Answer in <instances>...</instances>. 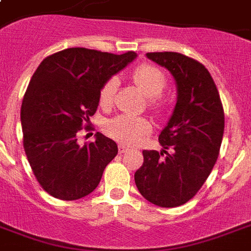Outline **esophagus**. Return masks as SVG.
Segmentation results:
<instances>
[{
    "mask_svg": "<svg viewBox=\"0 0 251 251\" xmlns=\"http://www.w3.org/2000/svg\"><path fill=\"white\" fill-rule=\"evenodd\" d=\"M118 151H120V153H125L129 151V149H127V147H125L124 145H120L118 146Z\"/></svg>",
    "mask_w": 251,
    "mask_h": 251,
    "instance_id": "obj_1",
    "label": "esophagus"
}]
</instances>
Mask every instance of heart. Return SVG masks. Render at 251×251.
Masks as SVG:
<instances>
[{"instance_id":"obj_1","label":"heart","mask_w":251,"mask_h":251,"mask_svg":"<svg viewBox=\"0 0 251 251\" xmlns=\"http://www.w3.org/2000/svg\"><path fill=\"white\" fill-rule=\"evenodd\" d=\"M133 80L143 91V94L151 99L150 101L151 106L159 108V104L155 98L160 96L167 86L164 73L152 65H142L134 70ZM117 84V78H110L102 84L100 95H99V100L102 106H109L113 102ZM150 129L151 126L147 120L130 117V116H120V117L110 120L106 124V131L110 137H113L114 139H117L118 142L126 146L138 145L145 138L146 134H149Z\"/></svg>"}]
</instances>
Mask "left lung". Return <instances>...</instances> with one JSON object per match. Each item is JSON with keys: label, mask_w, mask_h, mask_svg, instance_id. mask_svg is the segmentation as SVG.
Returning <instances> with one entry per match:
<instances>
[{"label": "left lung", "mask_w": 251, "mask_h": 251, "mask_svg": "<svg viewBox=\"0 0 251 251\" xmlns=\"http://www.w3.org/2000/svg\"><path fill=\"white\" fill-rule=\"evenodd\" d=\"M146 57L171 73L177 99L159 135L163 150L143 151L145 161L134 179L149 202L177 207L198 193L218 160L224 110L212 76L198 61L176 52L146 53Z\"/></svg>", "instance_id": "8db88e82"}]
</instances>
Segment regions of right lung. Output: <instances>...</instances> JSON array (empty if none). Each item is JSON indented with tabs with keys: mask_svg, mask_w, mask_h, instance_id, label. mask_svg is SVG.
I'll return each mask as SVG.
<instances>
[{
	"mask_svg": "<svg viewBox=\"0 0 251 251\" xmlns=\"http://www.w3.org/2000/svg\"><path fill=\"white\" fill-rule=\"evenodd\" d=\"M137 58L94 49L68 48L43 60L25 91L21 122L32 172L54 198L75 201L98 187L118 152L101 133L80 146L78 131L98 109L102 84Z\"/></svg>",
	"mask_w": 251,
	"mask_h": 251,
	"instance_id": "obj_1",
	"label": "right lung"
}]
</instances>
